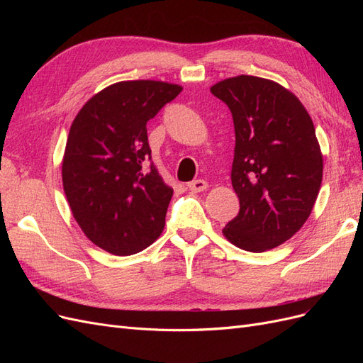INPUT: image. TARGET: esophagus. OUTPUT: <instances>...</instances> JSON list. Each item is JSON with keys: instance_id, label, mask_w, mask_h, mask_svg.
Segmentation results:
<instances>
[{"instance_id": "esophagus-1", "label": "esophagus", "mask_w": 363, "mask_h": 363, "mask_svg": "<svg viewBox=\"0 0 363 363\" xmlns=\"http://www.w3.org/2000/svg\"><path fill=\"white\" fill-rule=\"evenodd\" d=\"M188 189L191 192H203L207 189V182L204 180H194L191 183H188Z\"/></svg>"}]
</instances>
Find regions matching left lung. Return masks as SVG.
<instances>
[{"instance_id":"obj_1","label":"left lung","mask_w":363,"mask_h":363,"mask_svg":"<svg viewBox=\"0 0 363 363\" xmlns=\"http://www.w3.org/2000/svg\"><path fill=\"white\" fill-rule=\"evenodd\" d=\"M211 92L228 106L236 136L232 184L240 207L223 233L251 252L279 247L307 221L321 188L312 119L292 92L260 77H232Z\"/></svg>"}]
</instances>
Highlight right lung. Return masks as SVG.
I'll list each match as a JSON object with an SVG mask.
<instances>
[{
    "label": "right lung",
    "instance_id": "add662e5",
    "mask_svg": "<svg viewBox=\"0 0 363 363\" xmlns=\"http://www.w3.org/2000/svg\"><path fill=\"white\" fill-rule=\"evenodd\" d=\"M180 92L182 86L164 82H119L74 119L63 189L84 235L107 252L135 255L162 233L172 189L151 162L147 123Z\"/></svg>",
    "mask_w": 363,
    "mask_h": 363
}]
</instances>
